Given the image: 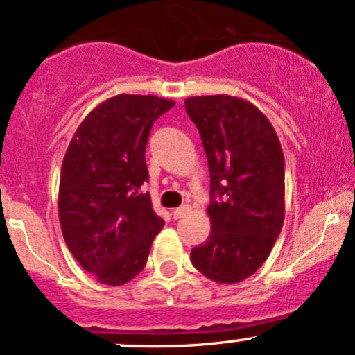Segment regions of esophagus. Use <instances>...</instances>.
<instances>
[{
	"label": "esophagus",
	"mask_w": 355,
	"mask_h": 355,
	"mask_svg": "<svg viewBox=\"0 0 355 355\" xmlns=\"http://www.w3.org/2000/svg\"><path fill=\"white\" fill-rule=\"evenodd\" d=\"M189 211H190L189 205H183V207H180V208H175V210L172 211V215H173L175 220H180V218H183V216H185Z\"/></svg>",
	"instance_id": "obj_1"
}]
</instances>
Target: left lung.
<instances>
[{
    "label": "left lung",
    "instance_id": "8db88e82",
    "mask_svg": "<svg viewBox=\"0 0 355 355\" xmlns=\"http://www.w3.org/2000/svg\"><path fill=\"white\" fill-rule=\"evenodd\" d=\"M185 109L202 135L211 193L210 236L191 250V263L215 283H241L283 228V148L266 115L241 97L195 96Z\"/></svg>",
    "mask_w": 355,
    "mask_h": 355
}]
</instances>
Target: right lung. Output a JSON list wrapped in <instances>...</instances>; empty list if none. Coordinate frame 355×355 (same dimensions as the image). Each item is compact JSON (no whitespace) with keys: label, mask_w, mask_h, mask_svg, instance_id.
I'll return each mask as SVG.
<instances>
[{"label":"right lung","mask_w":355,"mask_h":355,"mask_svg":"<svg viewBox=\"0 0 355 355\" xmlns=\"http://www.w3.org/2000/svg\"><path fill=\"white\" fill-rule=\"evenodd\" d=\"M175 101L119 94L84 117L61 166L58 210L64 241L85 271L122 286L144 270L165 221L148 193L145 145Z\"/></svg>","instance_id":"right-lung-1"}]
</instances>
